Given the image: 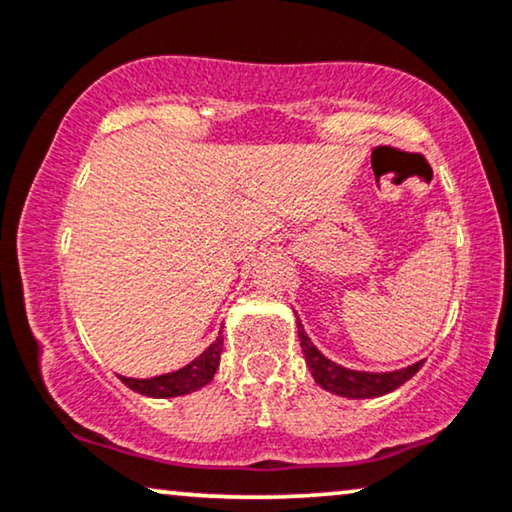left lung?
Masks as SVG:
<instances>
[{"mask_svg": "<svg viewBox=\"0 0 512 512\" xmlns=\"http://www.w3.org/2000/svg\"><path fill=\"white\" fill-rule=\"evenodd\" d=\"M296 327H298V341H301V350L305 355V364L310 367V374L317 381V386L329 390V393L350 397V400H367V397H381L386 393H393L395 388H400L402 383H407L418 369L423 367V360L411 364L407 369L397 371H383V374H374V371H355L345 369L341 364L331 362L329 357H324L320 350L315 348V343L310 341L305 334L301 320L296 315Z\"/></svg>", "mask_w": 512, "mask_h": 512, "instance_id": "obj_1", "label": "left lung"}]
</instances>
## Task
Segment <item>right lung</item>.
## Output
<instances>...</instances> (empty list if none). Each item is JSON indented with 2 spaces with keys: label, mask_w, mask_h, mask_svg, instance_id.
<instances>
[{
  "label": "right lung",
  "mask_w": 512,
  "mask_h": 512,
  "mask_svg": "<svg viewBox=\"0 0 512 512\" xmlns=\"http://www.w3.org/2000/svg\"><path fill=\"white\" fill-rule=\"evenodd\" d=\"M221 353H223V334L218 331L216 341L204 350L197 360H192L190 364H185L183 369L171 371V374H162L155 378H126L119 376V381L124 386H129L136 393L148 395V397H178V395H188L195 393V390L204 388L207 383L214 378L218 362H221Z\"/></svg>",
  "instance_id": "add662e5"
}]
</instances>
